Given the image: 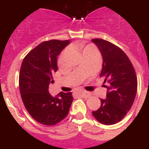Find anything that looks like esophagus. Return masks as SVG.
Instances as JSON below:
<instances>
[{"label":"esophagus","instance_id":"34e87169","mask_svg":"<svg viewBox=\"0 0 149 149\" xmlns=\"http://www.w3.org/2000/svg\"><path fill=\"white\" fill-rule=\"evenodd\" d=\"M79 94H80V96L84 98H88L91 96L90 93H88V91H80Z\"/></svg>","mask_w":149,"mask_h":149}]
</instances>
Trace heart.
I'll return each instance as SVG.
<instances>
[{
  "mask_svg": "<svg viewBox=\"0 0 149 149\" xmlns=\"http://www.w3.org/2000/svg\"><path fill=\"white\" fill-rule=\"evenodd\" d=\"M92 49H94L91 46H85V47L83 49H82V53L86 52H88V51H91V50H92Z\"/></svg>",
  "mask_w": 149,
  "mask_h": 149,
  "instance_id": "heart-1",
  "label": "heart"
}]
</instances>
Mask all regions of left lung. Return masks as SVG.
I'll return each instance as SVG.
<instances>
[{
	"label": "left lung",
	"mask_w": 149,
	"mask_h": 149,
	"mask_svg": "<svg viewBox=\"0 0 149 149\" xmlns=\"http://www.w3.org/2000/svg\"><path fill=\"white\" fill-rule=\"evenodd\" d=\"M103 56L100 76L104 77L107 98L100 99V107L92 112L94 117L103 125H114L125 118L131 109L137 91L135 70L122 50L103 39H93Z\"/></svg>",
	"instance_id": "1"
}]
</instances>
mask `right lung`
Here are the masks:
<instances>
[{
    "mask_svg": "<svg viewBox=\"0 0 149 149\" xmlns=\"http://www.w3.org/2000/svg\"><path fill=\"white\" fill-rule=\"evenodd\" d=\"M70 40H51L41 42L24 57L19 74V89L24 107L37 122L55 125L67 116L73 102L72 93L52 97L49 85L58 70L57 56Z\"/></svg>",
    "mask_w": 149,
    "mask_h": 149,
    "instance_id": "obj_1",
    "label": "right lung"
}]
</instances>
